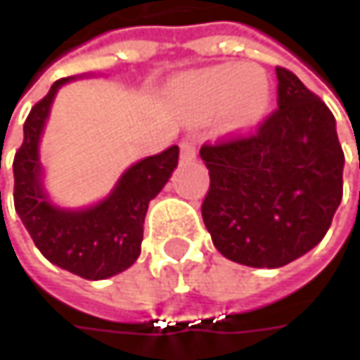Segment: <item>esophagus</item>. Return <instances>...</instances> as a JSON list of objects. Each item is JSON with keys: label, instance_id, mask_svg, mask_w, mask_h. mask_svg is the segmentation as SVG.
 <instances>
[{"label": "esophagus", "instance_id": "esophagus-1", "mask_svg": "<svg viewBox=\"0 0 360 360\" xmlns=\"http://www.w3.org/2000/svg\"><path fill=\"white\" fill-rule=\"evenodd\" d=\"M195 156H198L195 146H193L191 141H183V143H181V160H183V162H193Z\"/></svg>", "mask_w": 360, "mask_h": 360}]
</instances>
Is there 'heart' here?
Listing matches in <instances>:
<instances>
[{
	"label": "heart",
	"mask_w": 360,
	"mask_h": 360,
	"mask_svg": "<svg viewBox=\"0 0 360 360\" xmlns=\"http://www.w3.org/2000/svg\"><path fill=\"white\" fill-rule=\"evenodd\" d=\"M179 98L198 112L225 106L236 127L250 129L271 106V81L258 66H212L189 75L181 83Z\"/></svg>",
	"instance_id": "obj_1"
}]
</instances>
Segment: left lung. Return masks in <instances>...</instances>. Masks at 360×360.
<instances>
[{
  "instance_id": "8db88e82",
  "label": "left lung",
  "mask_w": 360,
  "mask_h": 360,
  "mask_svg": "<svg viewBox=\"0 0 360 360\" xmlns=\"http://www.w3.org/2000/svg\"><path fill=\"white\" fill-rule=\"evenodd\" d=\"M277 72L279 110L256 135L204 146L210 175L202 219L225 258L279 269L325 238L342 200L335 118L304 83Z\"/></svg>"
}]
</instances>
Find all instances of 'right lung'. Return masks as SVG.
<instances>
[{
	"label": "right lung",
	"instance_id": "add662e5",
	"mask_svg": "<svg viewBox=\"0 0 360 360\" xmlns=\"http://www.w3.org/2000/svg\"><path fill=\"white\" fill-rule=\"evenodd\" d=\"M85 77L91 75L56 81L31 110L25 141L14 158V206L39 252L51 264L98 281L127 271L139 258L148 206L177 169L179 148L173 146L131 165L108 195L96 204L70 208L51 202L39 154L41 137L60 87Z\"/></svg>",
	"mask_w": 360,
	"mask_h": 360
}]
</instances>
